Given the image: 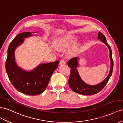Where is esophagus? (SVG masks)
I'll return each instance as SVG.
<instances>
[{
	"label": "esophagus",
	"mask_w": 123,
	"mask_h": 123,
	"mask_svg": "<svg viewBox=\"0 0 123 123\" xmlns=\"http://www.w3.org/2000/svg\"><path fill=\"white\" fill-rule=\"evenodd\" d=\"M65 64H66V60H65V59H61L60 62H59V64H60V65H65Z\"/></svg>",
	"instance_id": "34e87169"
}]
</instances>
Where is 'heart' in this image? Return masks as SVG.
Instances as JSON below:
<instances>
[{
    "label": "heart",
    "instance_id": "b5f03b06",
    "mask_svg": "<svg viewBox=\"0 0 123 123\" xmlns=\"http://www.w3.org/2000/svg\"><path fill=\"white\" fill-rule=\"evenodd\" d=\"M76 37L71 35H68L59 38L55 43V48L59 50H63L69 48L76 41Z\"/></svg>",
    "mask_w": 123,
    "mask_h": 123
}]
</instances>
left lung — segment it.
I'll list each match as a JSON object with an SVG mask.
<instances>
[{
  "mask_svg": "<svg viewBox=\"0 0 123 123\" xmlns=\"http://www.w3.org/2000/svg\"><path fill=\"white\" fill-rule=\"evenodd\" d=\"M98 38L104 42L109 49L111 60V69L110 73L107 78L100 83L94 86L88 85L82 80L81 78L80 77L77 69H76L78 65V57L70 59L67 63L69 67L71 68L68 84L72 90L77 93L84 95H92L98 93L105 87L112 75L113 69V61L112 59V53L111 47L107 43L105 36L101 32H99Z\"/></svg>",
  "mask_w": 123,
  "mask_h": 123,
  "instance_id": "left-lung-1",
  "label": "left lung"
}]
</instances>
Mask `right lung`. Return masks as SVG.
<instances>
[{"label":"right lung","instance_id":"add662e5","mask_svg":"<svg viewBox=\"0 0 123 123\" xmlns=\"http://www.w3.org/2000/svg\"><path fill=\"white\" fill-rule=\"evenodd\" d=\"M31 36V33L29 32L20 33L11 41L8 49L6 69L11 83L18 91L34 96L44 91L52 74L58 67L59 61L41 64L30 72L23 71L18 68L15 62V49L22 43L24 38Z\"/></svg>","mask_w":123,"mask_h":123}]
</instances>
